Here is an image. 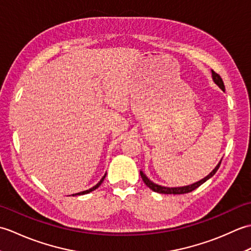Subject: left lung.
<instances>
[{
	"mask_svg": "<svg viewBox=\"0 0 251 251\" xmlns=\"http://www.w3.org/2000/svg\"><path fill=\"white\" fill-rule=\"evenodd\" d=\"M211 76H212V81L215 82V84H217L218 86H219L223 90V92H225V89H226L225 84H223V81H222V78H221V76L219 75V74H217L214 70H211ZM221 161H222V159H221ZM221 161L215 167V169L212 170V172L209 175H207L205 178H202L201 180L197 181V182H194V183H192V184L184 185V186H177V188H168V186H163V185H159V184L154 183L153 181H151L150 179L147 177L146 174L143 173L142 170H140V176H141V178L143 180V182L146 183V185L148 186V188H150L154 192H157V193H161V194H184V193H190V192L194 191L195 189L199 188L200 185H201L202 183L206 182L208 179H210L212 176H214L217 173V170L219 169Z\"/></svg>",
	"mask_w": 251,
	"mask_h": 251,
	"instance_id": "obj_1",
	"label": "left lung"
}]
</instances>
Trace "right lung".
Instances as JSON below:
<instances>
[{
    "label": "right lung",
    "instance_id": "add662e5",
    "mask_svg": "<svg viewBox=\"0 0 251 251\" xmlns=\"http://www.w3.org/2000/svg\"><path fill=\"white\" fill-rule=\"evenodd\" d=\"M105 176H106V174H104V176L102 178H101V180L99 181V182L96 184L95 186H93V188H90V189H88V190H86V191H83V192H79V193H75V194H72V196H76V195H83V194H88V193H90V192H93L94 190H96L97 188H99V186L101 185V183H102V181L104 180V178H105Z\"/></svg>",
    "mask_w": 251,
    "mask_h": 251
}]
</instances>
